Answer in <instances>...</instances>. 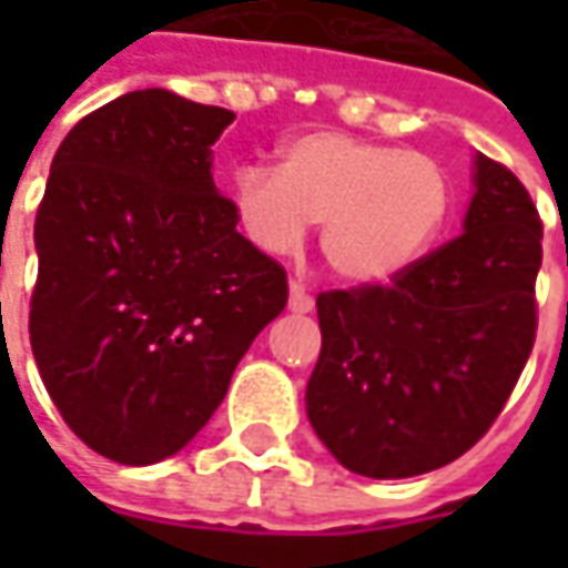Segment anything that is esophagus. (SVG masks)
<instances>
[{
	"label": "esophagus",
	"instance_id": "esophagus-1",
	"mask_svg": "<svg viewBox=\"0 0 568 568\" xmlns=\"http://www.w3.org/2000/svg\"><path fill=\"white\" fill-rule=\"evenodd\" d=\"M313 306H316L313 294H310L300 281H291V310H294V313H310Z\"/></svg>",
	"mask_w": 568,
	"mask_h": 568
}]
</instances>
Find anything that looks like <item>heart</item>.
I'll use <instances>...</instances> for the list:
<instances>
[{
    "label": "heart",
    "mask_w": 568,
    "mask_h": 568,
    "mask_svg": "<svg viewBox=\"0 0 568 568\" xmlns=\"http://www.w3.org/2000/svg\"><path fill=\"white\" fill-rule=\"evenodd\" d=\"M240 227L262 252L300 250L322 221V255L351 281H382L414 265L452 207L443 164L420 151L344 132H306L281 166L246 164L230 186Z\"/></svg>",
    "instance_id": "obj_1"
}]
</instances>
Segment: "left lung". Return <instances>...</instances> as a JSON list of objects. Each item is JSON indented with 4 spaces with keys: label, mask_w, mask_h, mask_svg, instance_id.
Here are the masks:
<instances>
[{
    "label": "left lung",
    "mask_w": 568,
    "mask_h": 568,
    "mask_svg": "<svg viewBox=\"0 0 568 568\" xmlns=\"http://www.w3.org/2000/svg\"><path fill=\"white\" fill-rule=\"evenodd\" d=\"M465 233L388 284L316 296L306 414L341 465L414 477L455 462L513 395L537 335L544 224L513 170L477 154Z\"/></svg>",
    "instance_id": "8db88e82"
}]
</instances>
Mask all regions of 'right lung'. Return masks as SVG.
Segmentation results:
<instances>
[{"label": "right lung", "instance_id": "obj_1", "mask_svg": "<svg viewBox=\"0 0 568 568\" xmlns=\"http://www.w3.org/2000/svg\"><path fill=\"white\" fill-rule=\"evenodd\" d=\"M233 120L144 88L55 151L33 224L31 351L62 420L110 462L186 446L287 306L284 265L236 230L211 180V144Z\"/></svg>", "mask_w": 568, "mask_h": 568}]
</instances>
